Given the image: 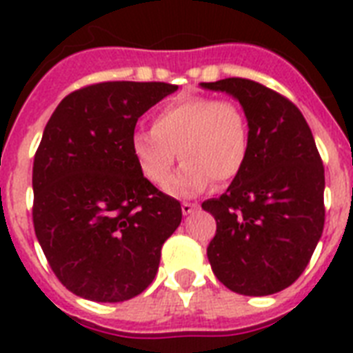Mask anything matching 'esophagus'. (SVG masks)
<instances>
[{
    "instance_id": "1",
    "label": "esophagus",
    "mask_w": 353,
    "mask_h": 353,
    "mask_svg": "<svg viewBox=\"0 0 353 353\" xmlns=\"http://www.w3.org/2000/svg\"><path fill=\"white\" fill-rule=\"evenodd\" d=\"M181 210H183V214L187 216V214H192V212H196V210H199V205L198 203H181Z\"/></svg>"
}]
</instances>
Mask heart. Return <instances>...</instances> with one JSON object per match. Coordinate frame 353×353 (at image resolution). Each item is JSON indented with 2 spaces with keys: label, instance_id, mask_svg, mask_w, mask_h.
Returning <instances> with one entry per match:
<instances>
[{
  "label": "heart",
  "instance_id": "b5f03b06",
  "mask_svg": "<svg viewBox=\"0 0 353 353\" xmlns=\"http://www.w3.org/2000/svg\"><path fill=\"white\" fill-rule=\"evenodd\" d=\"M135 165L157 187L170 179L176 157L185 161L168 185L177 196H196L216 183L232 181L249 157V124L232 101L183 95L152 117V132L132 135Z\"/></svg>",
  "mask_w": 353,
  "mask_h": 353
}]
</instances>
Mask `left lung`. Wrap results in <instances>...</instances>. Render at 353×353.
Returning a JSON list of instances; mask_svg holds the SVG:
<instances>
[{
  "mask_svg": "<svg viewBox=\"0 0 353 353\" xmlns=\"http://www.w3.org/2000/svg\"><path fill=\"white\" fill-rule=\"evenodd\" d=\"M240 102L249 157L225 194L201 203L216 220L207 247L221 284L249 296L273 295L306 269L324 229V166L301 110L247 79L201 82Z\"/></svg>",
  "mask_w": 353,
  "mask_h": 353,
  "instance_id": "8db88e82",
  "label": "left lung"
}]
</instances>
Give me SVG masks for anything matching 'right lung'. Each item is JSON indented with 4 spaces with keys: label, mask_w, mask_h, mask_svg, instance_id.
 <instances>
[{
    "label": "right lung",
    "mask_w": 353,
    "mask_h": 353,
    "mask_svg": "<svg viewBox=\"0 0 353 353\" xmlns=\"http://www.w3.org/2000/svg\"><path fill=\"white\" fill-rule=\"evenodd\" d=\"M177 85L101 82L69 93L47 122L32 166V223L47 262L71 293L130 301L159 269L181 205L135 165L139 117Z\"/></svg>",
    "instance_id": "1"
}]
</instances>
